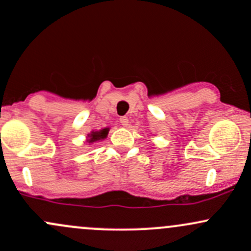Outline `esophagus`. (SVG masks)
Instances as JSON below:
<instances>
[{
    "label": "esophagus",
    "instance_id": "esophagus-1",
    "mask_svg": "<svg viewBox=\"0 0 251 251\" xmlns=\"http://www.w3.org/2000/svg\"><path fill=\"white\" fill-rule=\"evenodd\" d=\"M120 124L123 126H127L128 125V119L126 117H121L120 118Z\"/></svg>",
    "mask_w": 251,
    "mask_h": 251
}]
</instances>
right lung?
<instances>
[{
    "label": "right lung",
    "mask_w": 251,
    "mask_h": 251,
    "mask_svg": "<svg viewBox=\"0 0 251 251\" xmlns=\"http://www.w3.org/2000/svg\"><path fill=\"white\" fill-rule=\"evenodd\" d=\"M108 128H103V130H101V131H96V132H92L90 136V139H89V143H94V142H96V141H100V139H103V138H105V137H107V134H108Z\"/></svg>",
    "instance_id": "add662e5"
}]
</instances>
